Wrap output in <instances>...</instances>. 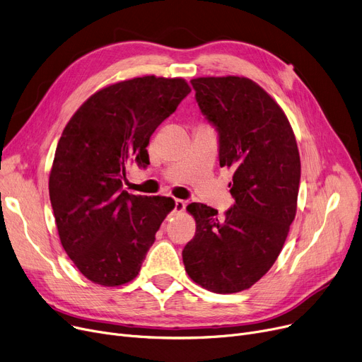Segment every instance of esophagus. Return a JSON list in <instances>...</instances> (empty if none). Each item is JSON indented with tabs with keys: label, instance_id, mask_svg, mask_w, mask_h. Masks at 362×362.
Here are the masks:
<instances>
[{
	"label": "esophagus",
	"instance_id": "obj_1",
	"mask_svg": "<svg viewBox=\"0 0 362 362\" xmlns=\"http://www.w3.org/2000/svg\"><path fill=\"white\" fill-rule=\"evenodd\" d=\"M185 209V202L181 200V199H175V208L174 211L175 212H182Z\"/></svg>",
	"mask_w": 362,
	"mask_h": 362
}]
</instances>
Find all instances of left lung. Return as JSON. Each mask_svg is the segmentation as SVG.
<instances>
[{"label":"left lung","mask_w":362,"mask_h":362,"mask_svg":"<svg viewBox=\"0 0 362 362\" xmlns=\"http://www.w3.org/2000/svg\"><path fill=\"white\" fill-rule=\"evenodd\" d=\"M202 113L219 135V165L234 170V204L218 216L203 203L187 211L196 234L182 250L185 272L214 293L250 288L277 261L296 216L300 158L283 109L245 76L192 79Z\"/></svg>","instance_id":"8db88e82"}]
</instances>
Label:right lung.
Returning <instances> with one entry per match:
<instances>
[{
  "mask_svg": "<svg viewBox=\"0 0 362 362\" xmlns=\"http://www.w3.org/2000/svg\"><path fill=\"white\" fill-rule=\"evenodd\" d=\"M190 91L182 78L120 81L94 93L64 127L49 200L62 246L90 281L116 287L134 280L175 208L170 197L122 190V180L129 163H150L151 134Z\"/></svg>",
  "mask_w": 362,
  "mask_h": 362,
  "instance_id": "1",
  "label": "right lung"
}]
</instances>
